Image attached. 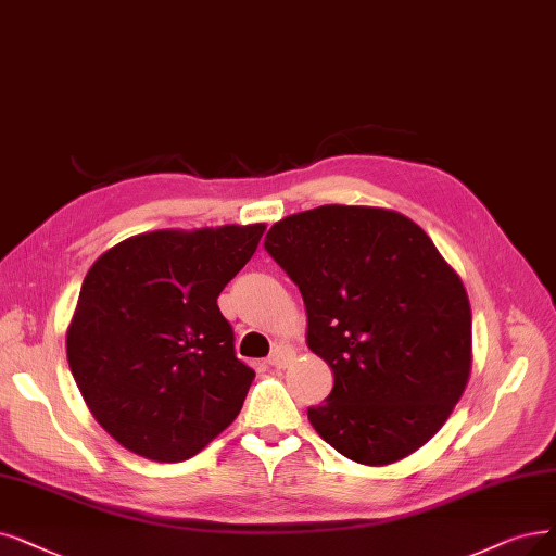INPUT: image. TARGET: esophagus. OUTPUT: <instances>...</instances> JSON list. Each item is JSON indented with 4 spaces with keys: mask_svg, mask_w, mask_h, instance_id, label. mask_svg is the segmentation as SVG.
<instances>
[{
    "mask_svg": "<svg viewBox=\"0 0 556 556\" xmlns=\"http://www.w3.org/2000/svg\"><path fill=\"white\" fill-rule=\"evenodd\" d=\"M292 361H294V349L287 346V344H276L269 353V358H266V363H269L276 369H285Z\"/></svg>",
    "mask_w": 556,
    "mask_h": 556,
    "instance_id": "obj_1",
    "label": "esophagus"
}]
</instances>
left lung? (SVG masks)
I'll return each instance as SVG.
<instances>
[{"mask_svg":"<svg viewBox=\"0 0 556 556\" xmlns=\"http://www.w3.org/2000/svg\"><path fill=\"white\" fill-rule=\"evenodd\" d=\"M264 251L299 287L307 346L330 365L309 425L342 456L388 465L445 425L470 376L463 282L404 214L324 205L278 220Z\"/></svg>","mask_w":556,"mask_h":556,"instance_id":"obj_1","label":"left lung"}]
</instances>
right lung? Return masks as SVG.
Segmentation results:
<instances>
[{
    "instance_id": "add662e5",
    "label": "right lung",
    "mask_w": 556,
    "mask_h": 556,
    "mask_svg": "<svg viewBox=\"0 0 556 556\" xmlns=\"http://www.w3.org/2000/svg\"><path fill=\"white\" fill-rule=\"evenodd\" d=\"M262 232V224L146 232L88 269L68 363L93 417L129 452L187 460L239 415L255 371L237 358L216 299Z\"/></svg>"
}]
</instances>
